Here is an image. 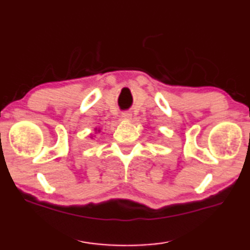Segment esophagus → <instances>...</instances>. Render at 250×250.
<instances>
[{
    "label": "esophagus",
    "mask_w": 250,
    "mask_h": 250,
    "mask_svg": "<svg viewBox=\"0 0 250 250\" xmlns=\"http://www.w3.org/2000/svg\"><path fill=\"white\" fill-rule=\"evenodd\" d=\"M131 113H129V112H124V113H122V118L124 119H126V120H129V119H131Z\"/></svg>",
    "instance_id": "1"
}]
</instances>
